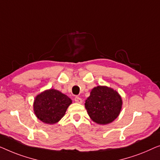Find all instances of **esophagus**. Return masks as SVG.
<instances>
[{"label": "esophagus", "instance_id": "34e87169", "mask_svg": "<svg viewBox=\"0 0 160 160\" xmlns=\"http://www.w3.org/2000/svg\"><path fill=\"white\" fill-rule=\"evenodd\" d=\"M75 101L76 103H82V98L78 97V96H76V97L75 98Z\"/></svg>", "mask_w": 160, "mask_h": 160}]
</instances>
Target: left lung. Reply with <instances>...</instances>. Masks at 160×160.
I'll list each match as a JSON object with an SVG mask.
<instances>
[{
	"label": "left lung",
	"instance_id": "8db88e82",
	"mask_svg": "<svg viewBox=\"0 0 160 160\" xmlns=\"http://www.w3.org/2000/svg\"><path fill=\"white\" fill-rule=\"evenodd\" d=\"M121 96L112 88L98 85L91 90L85 107L94 122L107 125L113 122L122 109Z\"/></svg>",
	"mask_w": 160,
	"mask_h": 160
}]
</instances>
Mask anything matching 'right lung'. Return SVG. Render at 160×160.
Wrapping results in <instances>:
<instances>
[{
    "instance_id": "1",
    "label": "right lung",
    "mask_w": 160,
    "mask_h": 160,
    "mask_svg": "<svg viewBox=\"0 0 160 160\" xmlns=\"http://www.w3.org/2000/svg\"><path fill=\"white\" fill-rule=\"evenodd\" d=\"M71 98L55 89H48L38 94L33 103V110L38 120L53 125L64 116L72 103Z\"/></svg>"
}]
</instances>
